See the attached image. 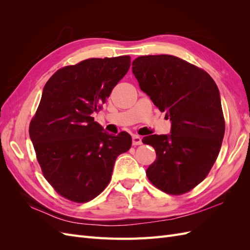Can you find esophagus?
Segmentation results:
<instances>
[{
    "mask_svg": "<svg viewBox=\"0 0 250 250\" xmlns=\"http://www.w3.org/2000/svg\"><path fill=\"white\" fill-rule=\"evenodd\" d=\"M142 144V138L140 137V135L135 134L132 137V145L134 146H138V145H141Z\"/></svg>",
    "mask_w": 250,
    "mask_h": 250,
    "instance_id": "1",
    "label": "esophagus"
}]
</instances>
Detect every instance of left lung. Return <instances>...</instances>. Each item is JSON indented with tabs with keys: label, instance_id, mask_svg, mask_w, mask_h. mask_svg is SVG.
I'll list each match as a JSON object with an SVG mask.
<instances>
[{
	"label": "left lung",
	"instance_id": "1",
	"mask_svg": "<svg viewBox=\"0 0 250 250\" xmlns=\"http://www.w3.org/2000/svg\"><path fill=\"white\" fill-rule=\"evenodd\" d=\"M132 73L171 121L169 134L142 140L156 151L147 176L165 193H187L207 177L221 148L225 124L218 86L207 72L172 55L140 56Z\"/></svg>",
	"mask_w": 250,
	"mask_h": 250
}]
</instances>
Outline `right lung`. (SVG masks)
Masks as SVG:
<instances>
[{
    "label": "right lung",
    "instance_id": "add662e5",
    "mask_svg": "<svg viewBox=\"0 0 250 250\" xmlns=\"http://www.w3.org/2000/svg\"><path fill=\"white\" fill-rule=\"evenodd\" d=\"M129 67L130 56L86 59L58 70L42 89L29 134L43 176L66 199L97 197L131 147L130 134H109L92 117Z\"/></svg>",
    "mask_w": 250,
    "mask_h": 250
}]
</instances>
